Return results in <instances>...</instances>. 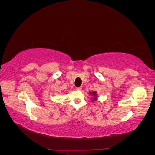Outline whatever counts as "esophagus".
<instances>
[{"mask_svg": "<svg viewBox=\"0 0 155 155\" xmlns=\"http://www.w3.org/2000/svg\"><path fill=\"white\" fill-rule=\"evenodd\" d=\"M76 90H78V91H81L82 90V87H76Z\"/></svg>", "mask_w": 155, "mask_h": 155, "instance_id": "34e87169", "label": "esophagus"}]
</instances>
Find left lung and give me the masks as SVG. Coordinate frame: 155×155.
<instances>
[{"instance_id":"obj_1","label":"left lung","mask_w":155,"mask_h":155,"mask_svg":"<svg viewBox=\"0 0 155 155\" xmlns=\"http://www.w3.org/2000/svg\"><path fill=\"white\" fill-rule=\"evenodd\" d=\"M90 94H92V96H95V98H94V100H96V98H97V96H96V92H92V93H90Z\"/></svg>"}]
</instances>
